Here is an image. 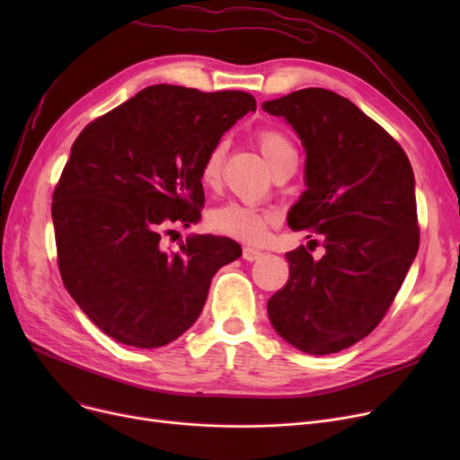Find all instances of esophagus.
Wrapping results in <instances>:
<instances>
[{
	"mask_svg": "<svg viewBox=\"0 0 460 460\" xmlns=\"http://www.w3.org/2000/svg\"><path fill=\"white\" fill-rule=\"evenodd\" d=\"M261 255H262V253H261L259 250H255V248H250V246L243 250V257H244L246 261H250V262H252V261H257Z\"/></svg>",
	"mask_w": 460,
	"mask_h": 460,
	"instance_id": "obj_1",
	"label": "esophagus"
}]
</instances>
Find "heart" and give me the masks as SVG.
Returning <instances> with one entry per match:
<instances>
[{
	"instance_id": "b5f03b06",
	"label": "heart",
	"mask_w": 460,
	"mask_h": 460,
	"mask_svg": "<svg viewBox=\"0 0 460 460\" xmlns=\"http://www.w3.org/2000/svg\"><path fill=\"white\" fill-rule=\"evenodd\" d=\"M257 145L274 169L281 160L287 156H293L295 145L278 128H264L257 134ZM226 160V141H217L212 145L207 156L203 158L199 177L205 186L217 184L222 177V167ZM276 224V214L270 210H262L250 205L240 203H226L222 207H216L208 214V226L216 233H222L226 236L243 240V243H259L264 238L269 227Z\"/></svg>"
}]
</instances>
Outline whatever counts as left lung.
<instances>
[{"instance_id":"8db88e82","label":"left lung","mask_w":460,"mask_h":460,"mask_svg":"<svg viewBox=\"0 0 460 460\" xmlns=\"http://www.w3.org/2000/svg\"><path fill=\"white\" fill-rule=\"evenodd\" d=\"M305 147V184L288 227L326 253H285L288 281L269 300L285 341L333 354L369 335L388 313L420 248L414 172L401 145L345 96L321 87L262 104ZM311 250V248H309Z\"/></svg>"}]
</instances>
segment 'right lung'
Listing matches in <instances>:
<instances>
[{
  "label": "right lung",
  "instance_id": "obj_1",
  "mask_svg": "<svg viewBox=\"0 0 460 460\" xmlns=\"http://www.w3.org/2000/svg\"><path fill=\"white\" fill-rule=\"evenodd\" d=\"M255 108L244 91L151 85L72 145L52 196L58 267L68 295L115 341H175L198 321L217 269L243 255L226 236H190L175 253L162 238L199 220L203 158Z\"/></svg>",
  "mask_w": 460,
  "mask_h": 460
}]
</instances>
